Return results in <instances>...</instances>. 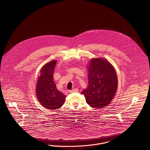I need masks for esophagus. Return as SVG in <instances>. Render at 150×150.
Here are the masks:
<instances>
[{
	"mask_svg": "<svg viewBox=\"0 0 150 150\" xmlns=\"http://www.w3.org/2000/svg\"><path fill=\"white\" fill-rule=\"evenodd\" d=\"M78 92V89H77V88H74L70 91V93H75V92Z\"/></svg>",
	"mask_w": 150,
	"mask_h": 150,
	"instance_id": "1",
	"label": "esophagus"
}]
</instances>
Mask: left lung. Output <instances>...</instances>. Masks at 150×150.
Returning <instances> with one entry per match:
<instances>
[{"mask_svg":"<svg viewBox=\"0 0 150 150\" xmlns=\"http://www.w3.org/2000/svg\"><path fill=\"white\" fill-rule=\"evenodd\" d=\"M88 71L89 85L81 94L90 106H106L117 90V78L114 67L103 58H94L91 61Z\"/></svg>","mask_w":150,"mask_h":150,"instance_id":"8db88e82","label":"left lung"}]
</instances>
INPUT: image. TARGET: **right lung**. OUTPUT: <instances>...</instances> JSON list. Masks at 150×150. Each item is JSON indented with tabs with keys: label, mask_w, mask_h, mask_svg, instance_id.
<instances>
[{
	"label": "right lung",
	"mask_w": 150,
	"mask_h": 150,
	"mask_svg": "<svg viewBox=\"0 0 150 150\" xmlns=\"http://www.w3.org/2000/svg\"><path fill=\"white\" fill-rule=\"evenodd\" d=\"M57 61L54 60L43 66L39 77L36 94L41 105L47 109L54 110L61 107L66 96L59 92L53 81V71Z\"/></svg>",
	"instance_id": "1"
}]
</instances>
